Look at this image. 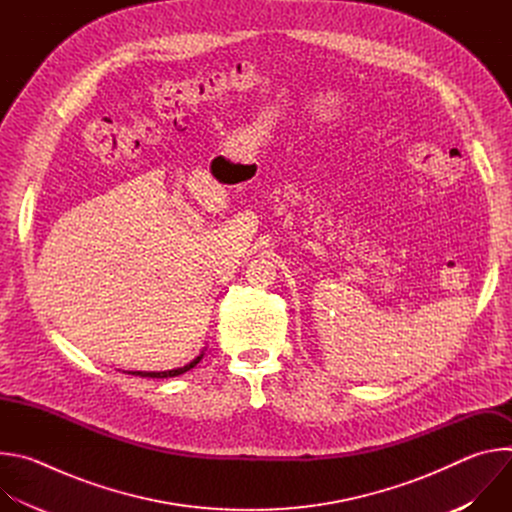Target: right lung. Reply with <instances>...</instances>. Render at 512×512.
<instances>
[{"label":"right lung","mask_w":512,"mask_h":512,"mask_svg":"<svg viewBox=\"0 0 512 512\" xmlns=\"http://www.w3.org/2000/svg\"><path fill=\"white\" fill-rule=\"evenodd\" d=\"M200 358H202V354H200V356H196L192 362H188L186 367H182V369H174V371H164V373H141V371H133L131 375H135V377H150V379H168V377H178V375H182V373H186V371L194 369L196 364L200 362Z\"/></svg>","instance_id":"add662e5"}]
</instances>
